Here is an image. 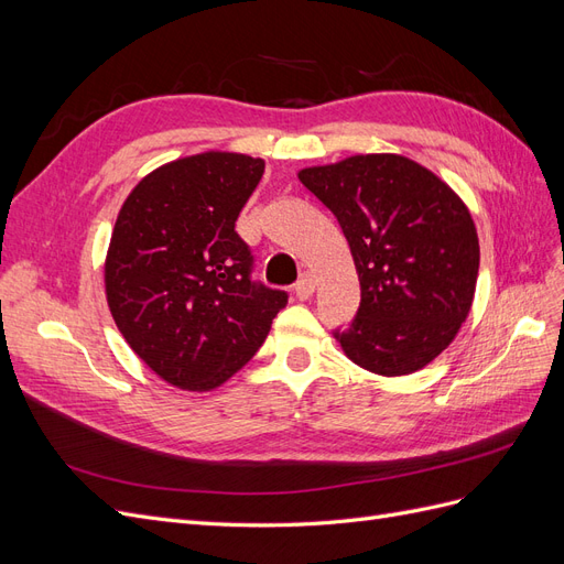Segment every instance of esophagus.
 Here are the masks:
<instances>
[{
  "label": "esophagus",
  "mask_w": 564,
  "mask_h": 564,
  "mask_svg": "<svg viewBox=\"0 0 564 564\" xmlns=\"http://www.w3.org/2000/svg\"><path fill=\"white\" fill-rule=\"evenodd\" d=\"M294 292H296V296H299L301 301L313 296V292H315V278L311 275V272H303V275H301L299 282H296V286H294Z\"/></svg>",
  "instance_id": "34e87169"
}]
</instances>
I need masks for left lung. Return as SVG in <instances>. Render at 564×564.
<instances>
[{
  "label": "left lung",
  "mask_w": 564,
  "mask_h": 564,
  "mask_svg": "<svg viewBox=\"0 0 564 564\" xmlns=\"http://www.w3.org/2000/svg\"><path fill=\"white\" fill-rule=\"evenodd\" d=\"M299 178L336 216L360 278V308L348 329H334L344 352L381 377L435 360L470 313L480 268L466 204L390 152L303 169Z\"/></svg>",
  "instance_id": "obj_1"
}]
</instances>
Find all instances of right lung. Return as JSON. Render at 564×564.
<instances>
[{"mask_svg":"<svg viewBox=\"0 0 564 564\" xmlns=\"http://www.w3.org/2000/svg\"><path fill=\"white\" fill-rule=\"evenodd\" d=\"M265 162L202 152L148 174L119 209L106 259L117 329L166 383L212 390L263 346L286 292L251 280L235 220Z\"/></svg>","mask_w":564,"mask_h":564,"instance_id":"right-lung-1","label":"right lung"}]
</instances>
